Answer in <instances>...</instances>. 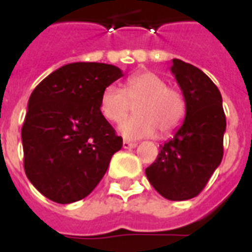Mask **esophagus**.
Returning a JSON list of instances; mask_svg holds the SVG:
<instances>
[{"label":"esophagus","mask_w":252,"mask_h":252,"mask_svg":"<svg viewBox=\"0 0 252 252\" xmlns=\"http://www.w3.org/2000/svg\"><path fill=\"white\" fill-rule=\"evenodd\" d=\"M137 144L133 142H129V140H124L123 142V148H126V150H129V148H135Z\"/></svg>","instance_id":"34e87169"}]
</instances>
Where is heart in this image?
Segmentation results:
<instances>
[{"mask_svg": "<svg viewBox=\"0 0 252 252\" xmlns=\"http://www.w3.org/2000/svg\"><path fill=\"white\" fill-rule=\"evenodd\" d=\"M131 105H135V116L119 126V132L131 140L153 136L157 131L169 135L181 126L186 112L180 90L167 86L166 79L151 70L131 75L123 90L106 86L99 98V113L109 123H119L131 112Z\"/></svg>", "mask_w": 252, "mask_h": 252, "instance_id": "heart-1", "label": "heart"}]
</instances>
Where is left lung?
<instances>
[{
	"instance_id": "obj_1",
	"label": "left lung",
	"mask_w": 252,
	"mask_h": 252,
	"mask_svg": "<svg viewBox=\"0 0 252 252\" xmlns=\"http://www.w3.org/2000/svg\"><path fill=\"white\" fill-rule=\"evenodd\" d=\"M171 72L185 98V120L146 175L164 198L185 201L200 194L221 163L227 121L221 94L206 74L180 59H173Z\"/></svg>"
}]
</instances>
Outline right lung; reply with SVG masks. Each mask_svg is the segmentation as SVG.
<instances>
[{"mask_svg":"<svg viewBox=\"0 0 252 252\" xmlns=\"http://www.w3.org/2000/svg\"><path fill=\"white\" fill-rule=\"evenodd\" d=\"M121 77L112 64L70 63L32 92L21 128L24 170L47 198L58 204L85 198L123 147L121 136L99 113L104 89Z\"/></svg>","mask_w":252,"mask_h":252,"instance_id":"right-lung-1","label":"right lung"}]
</instances>
